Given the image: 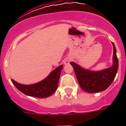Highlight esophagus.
Instances as JSON below:
<instances>
[{
  "instance_id": "34e87169",
  "label": "esophagus",
  "mask_w": 126,
  "mask_h": 126,
  "mask_svg": "<svg viewBox=\"0 0 126 126\" xmlns=\"http://www.w3.org/2000/svg\"><path fill=\"white\" fill-rule=\"evenodd\" d=\"M70 61H71V59L70 58H66L65 59V60L63 61V63L65 65H67V64H69L70 63Z\"/></svg>"
}]
</instances>
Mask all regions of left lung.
<instances>
[{"mask_svg":"<svg viewBox=\"0 0 126 126\" xmlns=\"http://www.w3.org/2000/svg\"><path fill=\"white\" fill-rule=\"evenodd\" d=\"M113 46L112 66L100 71L85 69L75 62H71L80 88L88 93H97L105 90L112 83L118 69V59L115 46Z\"/></svg>","mask_w":126,"mask_h":126,"instance_id":"8db88e82","label":"left lung"}]
</instances>
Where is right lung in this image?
Masks as SVG:
<instances>
[{"instance_id": "add662e5", "label": "right lung", "mask_w": 126, "mask_h": 126, "mask_svg": "<svg viewBox=\"0 0 126 126\" xmlns=\"http://www.w3.org/2000/svg\"><path fill=\"white\" fill-rule=\"evenodd\" d=\"M63 67V65H60L54 69L44 80L36 84L24 85L16 82L13 79H11V80L17 89L27 95L39 98L47 97L52 95L57 90L59 77Z\"/></svg>"}]
</instances>
